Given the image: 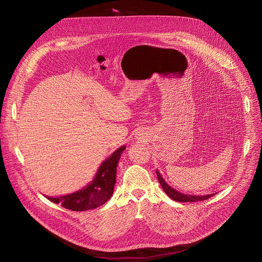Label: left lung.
I'll list each match as a JSON object with an SVG mask.
<instances>
[{
    "label": "left lung",
    "mask_w": 262,
    "mask_h": 262,
    "mask_svg": "<svg viewBox=\"0 0 262 262\" xmlns=\"http://www.w3.org/2000/svg\"><path fill=\"white\" fill-rule=\"evenodd\" d=\"M156 174H157V178L158 182L161 185V188L163 189V191L169 195V198H171L172 200L176 201V202H181V203H191V202H199V201H205L208 200L211 196L214 195L213 194H207V195H190V194H184L182 192H178L175 189H173L172 187H170L166 182H164L163 178L161 177L160 173L158 172V170H156Z\"/></svg>",
    "instance_id": "left-lung-1"
}]
</instances>
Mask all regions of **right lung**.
<instances>
[{
  "label": "right lung",
  "mask_w": 262,
  "mask_h": 262,
  "mask_svg": "<svg viewBox=\"0 0 262 262\" xmlns=\"http://www.w3.org/2000/svg\"><path fill=\"white\" fill-rule=\"evenodd\" d=\"M125 148L123 145L114 152L112 156H109L101 164L93 181L84 189L72 194L59 198L48 196V199L55 204H60L63 208L73 211L90 210L105 204L114 193L117 166L121 154Z\"/></svg>",
  "instance_id": "add662e5"
}]
</instances>
